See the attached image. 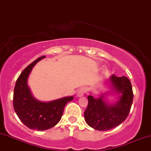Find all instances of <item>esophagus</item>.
I'll list each match as a JSON object with an SVG mask.
<instances>
[{
	"label": "esophagus",
	"mask_w": 151,
	"mask_h": 151,
	"mask_svg": "<svg viewBox=\"0 0 151 151\" xmlns=\"http://www.w3.org/2000/svg\"><path fill=\"white\" fill-rule=\"evenodd\" d=\"M86 91H87V89H86V87H81L78 90L77 93V96L78 97H81V96H82L86 92Z\"/></svg>",
	"instance_id": "esophagus-1"
}]
</instances>
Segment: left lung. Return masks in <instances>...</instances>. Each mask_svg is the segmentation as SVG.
I'll return each mask as SVG.
<instances>
[{
	"instance_id": "8db88e82",
	"label": "left lung",
	"mask_w": 151,
	"mask_h": 151,
	"mask_svg": "<svg viewBox=\"0 0 151 151\" xmlns=\"http://www.w3.org/2000/svg\"><path fill=\"white\" fill-rule=\"evenodd\" d=\"M109 82L111 91L118 95L117 101L107 102L105 98L107 93H101L97 99L89 96V103L84 111L86 124L98 131H108L122 124L129 115L133 103L132 86L127 77L113 74Z\"/></svg>"
}]
</instances>
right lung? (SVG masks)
Returning <instances> with one entry per match:
<instances>
[{"instance_id": "obj_1", "label": "right lung", "mask_w": 151, "mask_h": 151, "mask_svg": "<svg viewBox=\"0 0 151 151\" xmlns=\"http://www.w3.org/2000/svg\"><path fill=\"white\" fill-rule=\"evenodd\" d=\"M35 60L22 72L15 83L13 93V107L20 120L29 129L44 131L53 127L61 119L64 109L73 96H66L54 101L43 102L32 96L27 79L34 66L44 59Z\"/></svg>"}]
</instances>
